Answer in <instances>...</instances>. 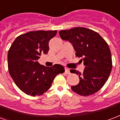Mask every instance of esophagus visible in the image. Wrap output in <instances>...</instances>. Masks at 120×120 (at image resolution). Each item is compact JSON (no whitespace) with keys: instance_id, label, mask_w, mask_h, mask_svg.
I'll use <instances>...</instances> for the list:
<instances>
[{"instance_id":"esophagus-1","label":"esophagus","mask_w":120,"mask_h":120,"mask_svg":"<svg viewBox=\"0 0 120 120\" xmlns=\"http://www.w3.org/2000/svg\"><path fill=\"white\" fill-rule=\"evenodd\" d=\"M65 73L66 74H68V75H69V74H70V70H68V68H65Z\"/></svg>"}]
</instances>
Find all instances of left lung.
<instances>
[{
    "mask_svg": "<svg viewBox=\"0 0 120 120\" xmlns=\"http://www.w3.org/2000/svg\"><path fill=\"white\" fill-rule=\"evenodd\" d=\"M63 40L72 44L76 57H82L85 66L82 73L71 70L80 78L71 86L75 93L87 96L99 91L108 80L112 69V59L107 42L99 34L83 27H76L59 32Z\"/></svg>",
    "mask_w": 120,
    "mask_h": 120,
    "instance_id": "obj_1",
    "label": "left lung"
}]
</instances>
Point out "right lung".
Listing matches in <instances>:
<instances>
[{
    "mask_svg": "<svg viewBox=\"0 0 120 120\" xmlns=\"http://www.w3.org/2000/svg\"><path fill=\"white\" fill-rule=\"evenodd\" d=\"M56 33V30L27 32L16 38L8 51L10 75L27 95L43 94L50 89L55 77L65 71L61 64L47 67L37 61L42 54H47L49 42Z\"/></svg>",
    "mask_w": 120,
    "mask_h": 120,
    "instance_id": "right-lung-1",
    "label": "right lung"
}]
</instances>
